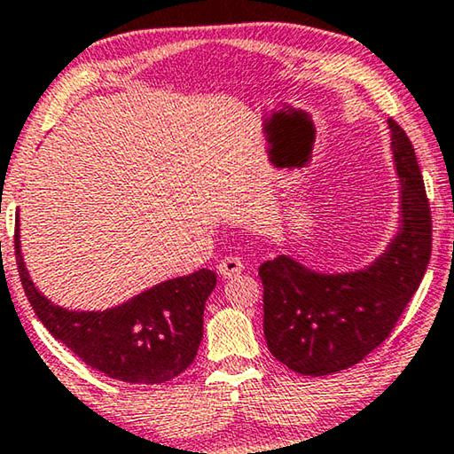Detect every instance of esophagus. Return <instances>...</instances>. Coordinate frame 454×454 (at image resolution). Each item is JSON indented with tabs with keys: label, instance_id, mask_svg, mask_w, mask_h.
Masks as SVG:
<instances>
[{
	"label": "esophagus",
	"instance_id": "obj_1",
	"mask_svg": "<svg viewBox=\"0 0 454 454\" xmlns=\"http://www.w3.org/2000/svg\"><path fill=\"white\" fill-rule=\"evenodd\" d=\"M242 270H245L242 261L239 257H232V254L222 259L220 265H218V271H220L222 278H234V276H239Z\"/></svg>",
	"mask_w": 454,
	"mask_h": 454
}]
</instances>
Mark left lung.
I'll use <instances>...</instances> for the list:
<instances>
[{
	"mask_svg": "<svg viewBox=\"0 0 454 454\" xmlns=\"http://www.w3.org/2000/svg\"><path fill=\"white\" fill-rule=\"evenodd\" d=\"M401 184L399 232L374 263L349 273H318L279 254L259 267L263 331L276 360L304 376L340 372L387 340L419 288L432 253V215L416 152L388 119Z\"/></svg>",
	"mask_w": 454,
	"mask_h": 454,
	"instance_id": "left-lung-1",
	"label": "left lung"
}]
</instances>
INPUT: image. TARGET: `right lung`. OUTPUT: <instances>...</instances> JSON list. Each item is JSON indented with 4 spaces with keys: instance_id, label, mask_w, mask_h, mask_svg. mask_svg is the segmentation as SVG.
Returning a JSON list of instances; mask_svg holds the SVG:
<instances>
[{
    "instance_id": "obj_1",
    "label": "right lung",
    "mask_w": 454,
    "mask_h": 454,
    "mask_svg": "<svg viewBox=\"0 0 454 454\" xmlns=\"http://www.w3.org/2000/svg\"><path fill=\"white\" fill-rule=\"evenodd\" d=\"M16 265L30 306L49 333L94 370L129 385H160L184 372L203 337V309L215 273L200 270L106 310H67L38 292L14 234Z\"/></svg>"
}]
</instances>
